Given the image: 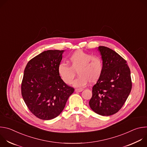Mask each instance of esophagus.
<instances>
[{
  "instance_id": "34e87169",
  "label": "esophagus",
  "mask_w": 147,
  "mask_h": 147,
  "mask_svg": "<svg viewBox=\"0 0 147 147\" xmlns=\"http://www.w3.org/2000/svg\"><path fill=\"white\" fill-rule=\"evenodd\" d=\"M82 90H83L82 88H76L75 90V91L76 92H81Z\"/></svg>"
}]
</instances>
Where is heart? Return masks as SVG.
Segmentation results:
<instances>
[{"instance_id": "b5f03b06", "label": "heart", "mask_w": 147, "mask_h": 147, "mask_svg": "<svg viewBox=\"0 0 147 147\" xmlns=\"http://www.w3.org/2000/svg\"><path fill=\"white\" fill-rule=\"evenodd\" d=\"M67 62L69 66L62 63L57 67L60 77L66 84L72 83L75 71L78 77L73 82V85L77 87L85 86L88 82L90 84L96 82L103 73L102 59L81 50H77L71 53L68 57Z\"/></svg>"}]
</instances>
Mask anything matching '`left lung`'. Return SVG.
<instances>
[{
  "label": "left lung",
  "mask_w": 147,
  "mask_h": 147,
  "mask_svg": "<svg viewBox=\"0 0 147 147\" xmlns=\"http://www.w3.org/2000/svg\"><path fill=\"white\" fill-rule=\"evenodd\" d=\"M103 70L93 86L90 107L96 113L110 116L117 113L127 100L132 87L130 70L121 56L112 49L100 46Z\"/></svg>",
  "instance_id": "obj_1"
}]
</instances>
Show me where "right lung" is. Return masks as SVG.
<instances>
[{"label": "right lung", "mask_w": 147, "mask_h": 147, "mask_svg": "<svg viewBox=\"0 0 147 147\" xmlns=\"http://www.w3.org/2000/svg\"><path fill=\"white\" fill-rule=\"evenodd\" d=\"M63 52L44 51L31 59L25 68L22 95L30 112L40 119L58 116L74 91L62 81L57 72Z\"/></svg>", "instance_id": "obj_1"}]
</instances>
